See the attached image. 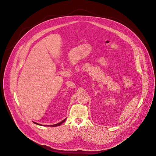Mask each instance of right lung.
<instances>
[{
	"instance_id": "right-lung-1",
	"label": "right lung",
	"mask_w": 156,
	"mask_h": 156,
	"mask_svg": "<svg viewBox=\"0 0 156 156\" xmlns=\"http://www.w3.org/2000/svg\"><path fill=\"white\" fill-rule=\"evenodd\" d=\"M65 120H66V119H65V120H63V121H61V122L58 123H56V124H55V125H52V126H52V127H57V126H60V125H61V124L63 123ZM34 123H36V124H37V125H39V123H36V122H34Z\"/></svg>"
}]
</instances>
